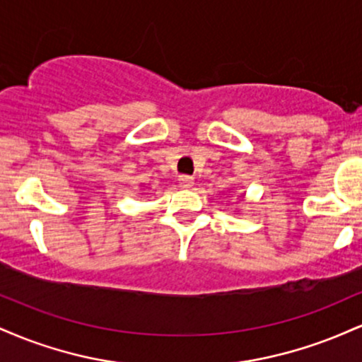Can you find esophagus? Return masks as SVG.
Listing matches in <instances>:
<instances>
[{"instance_id":"esophagus-1","label":"esophagus","mask_w":362,"mask_h":362,"mask_svg":"<svg viewBox=\"0 0 362 362\" xmlns=\"http://www.w3.org/2000/svg\"><path fill=\"white\" fill-rule=\"evenodd\" d=\"M178 184H180V187H184V189H189V187L194 185V178L189 175H180L178 177Z\"/></svg>"}]
</instances>
